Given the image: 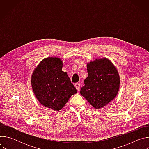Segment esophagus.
I'll list each match as a JSON object with an SVG mask.
<instances>
[{
    "label": "esophagus",
    "mask_w": 149,
    "mask_h": 149,
    "mask_svg": "<svg viewBox=\"0 0 149 149\" xmlns=\"http://www.w3.org/2000/svg\"><path fill=\"white\" fill-rule=\"evenodd\" d=\"M74 86H75V87L76 88V89H77L78 91H79V89H80V84L78 83V82L75 83Z\"/></svg>",
    "instance_id": "esophagus-1"
}]
</instances>
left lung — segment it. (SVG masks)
<instances>
[{
	"label": "left lung",
	"mask_w": 149,
	"mask_h": 149,
	"mask_svg": "<svg viewBox=\"0 0 149 149\" xmlns=\"http://www.w3.org/2000/svg\"><path fill=\"white\" fill-rule=\"evenodd\" d=\"M87 72L80 93L95 109L102 108L118 92L120 79L118 71L110 60L102 58L88 63Z\"/></svg>",
	"instance_id": "1"
}]
</instances>
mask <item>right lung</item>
Returning <instances> with one entry per match:
<instances>
[{"mask_svg": "<svg viewBox=\"0 0 149 149\" xmlns=\"http://www.w3.org/2000/svg\"><path fill=\"white\" fill-rule=\"evenodd\" d=\"M63 62L56 57L42 60L34 70L31 78L33 93L45 107L55 111L63 107L77 90L67 73L62 71Z\"/></svg>", "mask_w": 149, "mask_h": 149, "instance_id": "obj_1", "label": "right lung"}]
</instances>
